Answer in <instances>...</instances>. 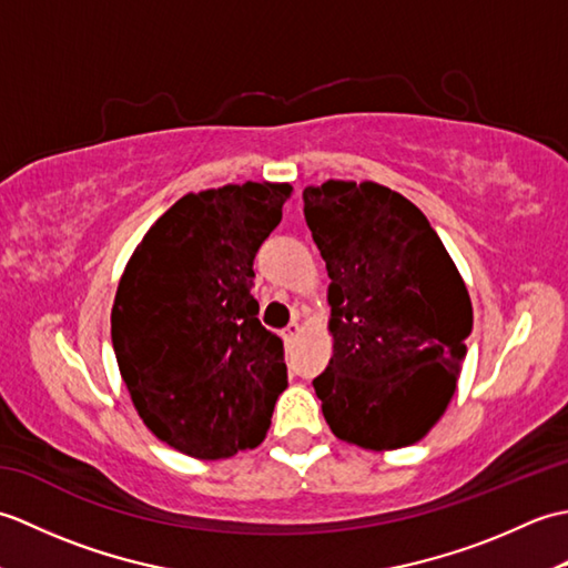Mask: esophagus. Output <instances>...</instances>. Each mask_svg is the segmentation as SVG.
I'll use <instances>...</instances> for the list:
<instances>
[{
  "label": "esophagus",
  "instance_id": "esophagus-1",
  "mask_svg": "<svg viewBox=\"0 0 568 568\" xmlns=\"http://www.w3.org/2000/svg\"><path fill=\"white\" fill-rule=\"evenodd\" d=\"M297 334H300V324H297V322H291V324H287V327L283 329V339H285V344H293Z\"/></svg>",
  "mask_w": 568,
  "mask_h": 568
}]
</instances>
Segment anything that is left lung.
<instances>
[{"label": "left lung", "instance_id": "left-lung-1", "mask_svg": "<svg viewBox=\"0 0 568 568\" xmlns=\"http://www.w3.org/2000/svg\"><path fill=\"white\" fill-rule=\"evenodd\" d=\"M329 273L334 356L312 381L329 429L400 449L437 425L474 327L468 291L427 216L378 183L303 190Z\"/></svg>", "mask_w": 568, "mask_h": 568}]
</instances>
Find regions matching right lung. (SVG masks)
<instances>
[{
  "mask_svg": "<svg viewBox=\"0 0 568 568\" xmlns=\"http://www.w3.org/2000/svg\"><path fill=\"white\" fill-rule=\"evenodd\" d=\"M291 185L180 197L136 246L112 307V344L139 415L197 458L253 449L287 385L283 339L258 320L253 258Z\"/></svg>",
  "mask_w": 568,
  "mask_h": 568,
  "instance_id": "add662e5",
  "label": "right lung"
}]
</instances>
